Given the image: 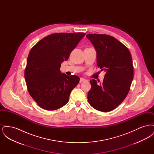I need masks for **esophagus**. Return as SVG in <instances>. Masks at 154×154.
Returning <instances> with one entry per match:
<instances>
[{
  "label": "esophagus",
  "mask_w": 154,
  "mask_h": 154,
  "mask_svg": "<svg viewBox=\"0 0 154 154\" xmlns=\"http://www.w3.org/2000/svg\"><path fill=\"white\" fill-rule=\"evenodd\" d=\"M85 81H88L87 80L84 79V78H80V82H85Z\"/></svg>",
  "instance_id": "34e87169"
}]
</instances>
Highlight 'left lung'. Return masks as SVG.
Here are the masks:
<instances>
[{
  "label": "left lung",
  "mask_w": 154,
  "mask_h": 154,
  "mask_svg": "<svg viewBox=\"0 0 154 154\" xmlns=\"http://www.w3.org/2000/svg\"><path fill=\"white\" fill-rule=\"evenodd\" d=\"M86 37L97 53V65L106 72L102 84L90 81L89 104L103 112L112 111L123 102L130 90L133 79V66L128 48L114 37L103 34H88Z\"/></svg>",
  "instance_id": "obj_1"
}]
</instances>
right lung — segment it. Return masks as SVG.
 Wrapping results in <instances>:
<instances>
[{
    "mask_svg": "<svg viewBox=\"0 0 154 154\" xmlns=\"http://www.w3.org/2000/svg\"><path fill=\"white\" fill-rule=\"evenodd\" d=\"M85 35L53 33L40 40L30 51L25 79L30 95L42 109L57 110L68 102L80 78L61 73L60 67Z\"/></svg>",
    "mask_w": 154,
    "mask_h": 154,
    "instance_id": "right-lung-1",
    "label": "right lung"
}]
</instances>
